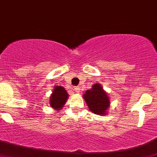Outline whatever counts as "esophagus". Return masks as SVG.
Instances as JSON below:
<instances>
[{"mask_svg":"<svg viewBox=\"0 0 157 157\" xmlns=\"http://www.w3.org/2000/svg\"><path fill=\"white\" fill-rule=\"evenodd\" d=\"M74 90H75V92H79V89L78 87H75V88H74Z\"/></svg>","mask_w":157,"mask_h":157,"instance_id":"34e87169","label":"esophagus"}]
</instances>
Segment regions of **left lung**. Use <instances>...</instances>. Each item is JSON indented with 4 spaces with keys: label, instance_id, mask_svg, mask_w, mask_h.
Here are the masks:
<instances>
[{
    "label": "left lung",
    "instance_id": "8db88e82",
    "mask_svg": "<svg viewBox=\"0 0 157 157\" xmlns=\"http://www.w3.org/2000/svg\"><path fill=\"white\" fill-rule=\"evenodd\" d=\"M83 97L91 112L98 115L106 113L109 104V98L100 84H95L91 89L87 90Z\"/></svg>",
    "mask_w": 157,
    "mask_h": 157
}]
</instances>
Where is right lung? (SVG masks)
Returning a JSON list of instances; mask_svg holds the SVG:
<instances>
[{
	"label": "right lung",
	"mask_w": 157,
	"mask_h": 157,
	"mask_svg": "<svg viewBox=\"0 0 157 157\" xmlns=\"http://www.w3.org/2000/svg\"><path fill=\"white\" fill-rule=\"evenodd\" d=\"M50 99V104L54 109H62L68 98V94L62 86H56Z\"/></svg>",
	"instance_id": "obj_1"
}]
</instances>
